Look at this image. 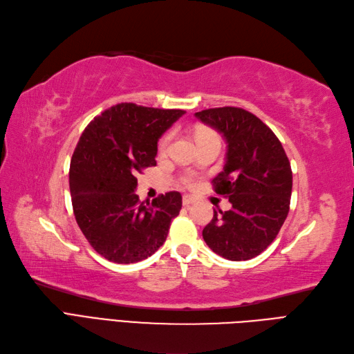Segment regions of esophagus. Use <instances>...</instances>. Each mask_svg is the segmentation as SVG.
<instances>
[{
	"instance_id": "esophagus-1",
	"label": "esophagus",
	"mask_w": 354,
	"mask_h": 354,
	"mask_svg": "<svg viewBox=\"0 0 354 354\" xmlns=\"http://www.w3.org/2000/svg\"><path fill=\"white\" fill-rule=\"evenodd\" d=\"M193 202H194L193 196H189V194H186V196H183V205H185V206H190Z\"/></svg>"
}]
</instances>
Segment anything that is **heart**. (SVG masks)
Here are the masks:
<instances>
[{
  "instance_id": "1",
  "label": "heart",
  "mask_w": 354,
  "mask_h": 354,
  "mask_svg": "<svg viewBox=\"0 0 354 354\" xmlns=\"http://www.w3.org/2000/svg\"><path fill=\"white\" fill-rule=\"evenodd\" d=\"M209 135H215V133H214V131H211V130L201 129V130H198V133H196V138H198V139H201V138L209 136ZM168 143H169V135H167V136H164V138L161 139V142H160V152H165V151H167V148H168ZM187 183H189V181H187Z\"/></svg>"
}]
</instances>
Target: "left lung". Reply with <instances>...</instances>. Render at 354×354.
I'll return each instance as SVG.
<instances>
[{"label": "left lung", "mask_w": 354, "mask_h": 354, "mask_svg": "<svg viewBox=\"0 0 354 354\" xmlns=\"http://www.w3.org/2000/svg\"><path fill=\"white\" fill-rule=\"evenodd\" d=\"M225 139V165L214 180L230 211H214L202 236L216 254L248 261L277 237L290 209L293 173L281 142L263 121L243 108H209L194 114Z\"/></svg>", "instance_id": "left-lung-1"}]
</instances>
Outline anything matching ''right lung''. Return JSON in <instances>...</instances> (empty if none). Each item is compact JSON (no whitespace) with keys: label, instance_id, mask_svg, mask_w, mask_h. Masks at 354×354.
<instances>
[{"label":"right lung","instance_id":"obj_1","mask_svg":"<svg viewBox=\"0 0 354 354\" xmlns=\"http://www.w3.org/2000/svg\"><path fill=\"white\" fill-rule=\"evenodd\" d=\"M183 114L123 102L105 109L82 133L70 162L73 212L105 259L135 263L164 245L181 194L168 192L151 205L140 202L136 176L156 165L158 140Z\"/></svg>","mask_w":354,"mask_h":354}]
</instances>
